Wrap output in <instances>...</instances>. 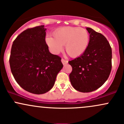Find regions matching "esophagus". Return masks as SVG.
<instances>
[{
  "mask_svg": "<svg viewBox=\"0 0 124 124\" xmlns=\"http://www.w3.org/2000/svg\"><path fill=\"white\" fill-rule=\"evenodd\" d=\"M61 61H62V63H63V65H66L68 63V61H66V60H65L64 59H61Z\"/></svg>",
  "mask_w": 124,
  "mask_h": 124,
  "instance_id": "1",
  "label": "esophagus"
}]
</instances>
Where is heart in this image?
I'll use <instances>...</instances> for the list:
<instances>
[{
  "label": "heart",
  "mask_w": 124,
  "mask_h": 124,
  "mask_svg": "<svg viewBox=\"0 0 124 124\" xmlns=\"http://www.w3.org/2000/svg\"><path fill=\"white\" fill-rule=\"evenodd\" d=\"M53 36H46L45 42L53 54L63 51V46L71 57H78L86 50L89 42V34L86 29L78 27H62L57 29Z\"/></svg>",
  "instance_id": "1"
}]
</instances>
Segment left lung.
Here are the masks:
<instances>
[{"label": "left lung", "instance_id": "obj_1", "mask_svg": "<svg viewBox=\"0 0 124 124\" xmlns=\"http://www.w3.org/2000/svg\"><path fill=\"white\" fill-rule=\"evenodd\" d=\"M89 42L85 52L69 61L72 70L69 74L72 85L81 92L100 88L108 79L112 69V49L102 34L87 28Z\"/></svg>", "mask_w": 124, "mask_h": 124}]
</instances>
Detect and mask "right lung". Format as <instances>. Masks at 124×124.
<instances>
[{
	"mask_svg": "<svg viewBox=\"0 0 124 124\" xmlns=\"http://www.w3.org/2000/svg\"><path fill=\"white\" fill-rule=\"evenodd\" d=\"M44 25L27 29L12 44L9 63L15 79L23 89L35 94L48 92L63 67L61 58L49 51Z\"/></svg>",
	"mask_w": 124,
	"mask_h": 124,
	"instance_id": "1",
	"label": "right lung"
}]
</instances>
